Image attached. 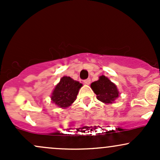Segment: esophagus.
<instances>
[{"label":"esophagus","mask_w":160,"mask_h":160,"mask_svg":"<svg viewBox=\"0 0 160 160\" xmlns=\"http://www.w3.org/2000/svg\"><path fill=\"white\" fill-rule=\"evenodd\" d=\"M84 83L86 84V85H89V84H90V82H91V80L89 78H88V79H86V80H84Z\"/></svg>","instance_id":"1"}]
</instances>
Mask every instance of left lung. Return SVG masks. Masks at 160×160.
Here are the masks:
<instances>
[{
  "label": "left lung",
  "mask_w": 160,
  "mask_h": 160,
  "mask_svg": "<svg viewBox=\"0 0 160 160\" xmlns=\"http://www.w3.org/2000/svg\"><path fill=\"white\" fill-rule=\"evenodd\" d=\"M91 88L97 95V99L104 104H113L120 95L117 86L104 75L99 77L97 81L92 82Z\"/></svg>",
  "instance_id": "1"
}]
</instances>
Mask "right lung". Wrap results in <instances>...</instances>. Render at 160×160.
Segmentation results:
<instances>
[{
	"instance_id": "add662e5",
	"label": "right lung",
	"mask_w": 160,
	"mask_h": 160,
	"mask_svg": "<svg viewBox=\"0 0 160 160\" xmlns=\"http://www.w3.org/2000/svg\"><path fill=\"white\" fill-rule=\"evenodd\" d=\"M82 86V83L70 77L64 76L53 89L51 100L59 108L69 107L76 100L77 95Z\"/></svg>"
}]
</instances>
